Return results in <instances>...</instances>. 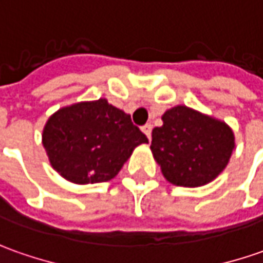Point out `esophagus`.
I'll return each instance as SVG.
<instances>
[{
    "label": "esophagus",
    "instance_id": "1",
    "mask_svg": "<svg viewBox=\"0 0 263 263\" xmlns=\"http://www.w3.org/2000/svg\"><path fill=\"white\" fill-rule=\"evenodd\" d=\"M141 129H142V132H144V134H145V135H146V138H148V139L151 138V131H153V125L146 124V125H144V126H142Z\"/></svg>",
    "mask_w": 263,
    "mask_h": 263
}]
</instances>
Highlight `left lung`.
Returning <instances> with one entry per match:
<instances>
[{"label": "left lung", "instance_id": "1", "mask_svg": "<svg viewBox=\"0 0 263 263\" xmlns=\"http://www.w3.org/2000/svg\"><path fill=\"white\" fill-rule=\"evenodd\" d=\"M161 119L151 151L167 181L200 187L220 176L236 146L229 125L185 105L165 110Z\"/></svg>", "mask_w": 263, "mask_h": 263}]
</instances>
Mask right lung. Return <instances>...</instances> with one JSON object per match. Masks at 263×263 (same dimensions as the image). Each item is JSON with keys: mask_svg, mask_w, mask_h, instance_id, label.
<instances>
[{"mask_svg": "<svg viewBox=\"0 0 263 263\" xmlns=\"http://www.w3.org/2000/svg\"><path fill=\"white\" fill-rule=\"evenodd\" d=\"M42 142L51 167L63 178L95 184L112 180L148 139L131 115L101 98L56 110L43 128Z\"/></svg>", "mask_w": 263, "mask_h": 263, "instance_id": "1", "label": "right lung"}]
</instances>
